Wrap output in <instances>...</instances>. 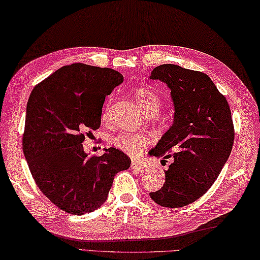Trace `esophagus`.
Listing matches in <instances>:
<instances>
[{
    "mask_svg": "<svg viewBox=\"0 0 260 260\" xmlns=\"http://www.w3.org/2000/svg\"><path fill=\"white\" fill-rule=\"evenodd\" d=\"M131 168H133L134 170H137V172H140V173H146L148 169L147 165L139 162V161H136V160H134L133 162H131Z\"/></svg>",
    "mask_w": 260,
    "mask_h": 260,
    "instance_id": "1",
    "label": "esophagus"
}]
</instances>
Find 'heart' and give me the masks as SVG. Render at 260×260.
<instances>
[{"mask_svg":"<svg viewBox=\"0 0 260 260\" xmlns=\"http://www.w3.org/2000/svg\"><path fill=\"white\" fill-rule=\"evenodd\" d=\"M135 96L138 104L142 106L144 113L158 114L161 107V100L154 92H152L146 87H139L136 90ZM108 116L109 106L107 105V107L104 109V113H102V120H108ZM148 142H150V139L146 135L138 133H118L117 135L113 136L112 140H110V143L115 147L129 155L137 154L139 151H142L143 148H145L148 145Z\"/></svg>","mask_w":260,"mask_h":260,"instance_id":"obj_1","label":"heart"}]
</instances>
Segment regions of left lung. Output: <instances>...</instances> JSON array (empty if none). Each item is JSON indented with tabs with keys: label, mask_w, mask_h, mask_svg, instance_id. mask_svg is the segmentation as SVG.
Instances as JSON below:
<instances>
[{
	"label": "left lung",
	"mask_w": 260,
	"mask_h": 260,
	"mask_svg": "<svg viewBox=\"0 0 260 260\" xmlns=\"http://www.w3.org/2000/svg\"><path fill=\"white\" fill-rule=\"evenodd\" d=\"M150 79L167 85L175 110L172 126L148 152L156 158H174L165 170L164 186L150 197L160 206L182 207L211 188L231 155V108L211 78L201 71L162 64L153 69Z\"/></svg>",
	"instance_id": "1"
}]
</instances>
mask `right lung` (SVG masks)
Here are the masks:
<instances>
[{
	"mask_svg": "<svg viewBox=\"0 0 260 260\" xmlns=\"http://www.w3.org/2000/svg\"><path fill=\"white\" fill-rule=\"evenodd\" d=\"M122 82L116 70L74 63L34 86L28 98L24 155L41 192L67 213L99 208L115 175L130 167L117 148L88 156L82 145L85 133L99 129L105 98Z\"/></svg>",
	"mask_w": 260,
	"mask_h": 260,
	"instance_id": "right-lung-1",
	"label": "right lung"
}]
</instances>
